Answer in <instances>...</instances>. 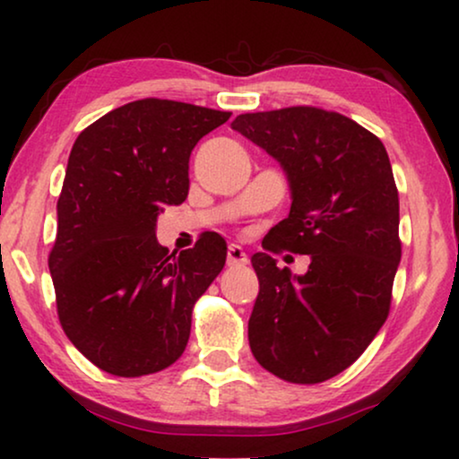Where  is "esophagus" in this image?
Segmentation results:
<instances>
[{
    "mask_svg": "<svg viewBox=\"0 0 459 459\" xmlns=\"http://www.w3.org/2000/svg\"><path fill=\"white\" fill-rule=\"evenodd\" d=\"M226 264H229V266L247 264V254L243 252L241 246H237V243H230L229 252H226Z\"/></svg>",
    "mask_w": 459,
    "mask_h": 459,
    "instance_id": "1",
    "label": "esophagus"
}]
</instances>
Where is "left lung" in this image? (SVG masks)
Instances as JSON below:
<instances>
[{
  "label": "left lung",
  "mask_w": 459,
  "mask_h": 459,
  "mask_svg": "<svg viewBox=\"0 0 459 459\" xmlns=\"http://www.w3.org/2000/svg\"><path fill=\"white\" fill-rule=\"evenodd\" d=\"M235 132L285 172L290 216L262 247L311 255L291 275L267 252L247 338L255 361L281 380L316 384L361 357L388 316L401 262L399 193L382 140L357 121L315 107L246 113Z\"/></svg>",
  "instance_id": "1"
}]
</instances>
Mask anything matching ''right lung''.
<instances>
[{
  "label": "right lung",
  "instance_id": "add662e5",
  "mask_svg": "<svg viewBox=\"0 0 459 459\" xmlns=\"http://www.w3.org/2000/svg\"><path fill=\"white\" fill-rule=\"evenodd\" d=\"M229 117L144 98L102 115L73 144L48 264L66 338L107 374L149 376L185 352L193 307L222 271L226 243L205 233L169 254L157 216L186 199L195 144Z\"/></svg>",
  "mask_w": 459,
  "mask_h": 459
}]
</instances>
